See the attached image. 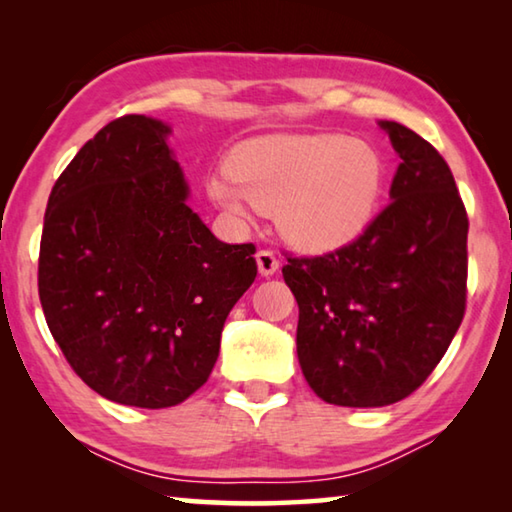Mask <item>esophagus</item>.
Returning <instances> with one entry per match:
<instances>
[{
  "instance_id": "esophagus-1",
  "label": "esophagus",
  "mask_w": 512,
  "mask_h": 512,
  "mask_svg": "<svg viewBox=\"0 0 512 512\" xmlns=\"http://www.w3.org/2000/svg\"><path fill=\"white\" fill-rule=\"evenodd\" d=\"M257 266H259V273H262L264 277H271L277 268H280V259L273 255V250H259Z\"/></svg>"
}]
</instances>
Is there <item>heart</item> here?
Segmentation results:
<instances>
[{
	"mask_svg": "<svg viewBox=\"0 0 512 512\" xmlns=\"http://www.w3.org/2000/svg\"><path fill=\"white\" fill-rule=\"evenodd\" d=\"M386 169L375 146L339 133L277 135L237 149L210 176V194L235 214L277 212L291 241L327 250L357 239L375 216Z\"/></svg>",
	"mask_w": 512,
	"mask_h": 512,
	"instance_id": "1",
	"label": "heart"
}]
</instances>
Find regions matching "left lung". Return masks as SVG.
I'll return each mask as SVG.
<instances>
[{
	"label": "left lung",
	"mask_w": 512,
	"mask_h": 512,
	"mask_svg": "<svg viewBox=\"0 0 512 512\" xmlns=\"http://www.w3.org/2000/svg\"><path fill=\"white\" fill-rule=\"evenodd\" d=\"M400 167L391 198L357 239L323 255H289L298 361L320 400L386 406L427 381L461 327L467 212L452 169L397 121H381Z\"/></svg>",
	"instance_id": "left-lung-1"
}]
</instances>
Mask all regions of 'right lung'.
<instances>
[{
	"mask_svg": "<svg viewBox=\"0 0 512 512\" xmlns=\"http://www.w3.org/2000/svg\"><path fill=\"white\" fill-rule=\"evenodd\" d=\"M169 126L124 115L83 144L49 194L38 293L72 370L106 400L167 409L201 388L221 329L257 277L185 203Z\"/></svg>",
	"mask_w": 512,
	"mask_h": 512,
	"instance_id": "right-lung-1",
	"label": "right lung"
}]
</instances>
